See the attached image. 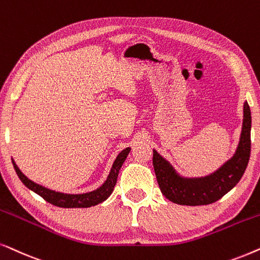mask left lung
Here are the masks:
<instances>
[{
	"mask_svg": "<svg viewBox=\"0 0 260 260\" xmlns=\"http://www.w3.org/2000/svg\"><path fill=\"white\" fill-rule=\"evenodd\" d=\"M251 110L244 103V119L237 151L230 160L205 177H184L157 151L153 168L160 191L171 202L182 206H205L216 202L243 177L251 154Z\"/></svg>",
	"mask_w": 260,
	"mask_h": 260,
	"instance_id": "8db88e82",
	"label": "left lung"
}]
</instances>
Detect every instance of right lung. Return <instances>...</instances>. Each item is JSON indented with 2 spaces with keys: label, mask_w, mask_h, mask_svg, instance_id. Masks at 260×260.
I'll use <instances>...</instances> for the list:
<instances>
[{
  "label": "right lung",
  "mask_w": 260,
  "mask_h": 260,
  "mask_svg": "<svg viewBox=\"0 0 260 260\" xmlns=\"http://www.w3.org/2000/svg\"><path fill=\"white\" fill-rule=\"evenodd\" d=\"M129 151L131 147H127L117 154L116 159L113 162L112 169H110L108 177H107L105 183H103L100 188L84 193H65L45 188V186L38 184V183L33 182L32 179L26 177V176L21 172V170L17 168L16 162L14 161L13 159L12 161L14 169H15L16 174L19 176L20 181H21L29 190H32V191L38 193V195L43 197L45 201L50 202L51 205L60 207V208H89V207L96 206L99 205V203L103 202V201H106L110 196V193L113 192L114 186H115L117 181V175H119L121 166H122L123 161L126 160Z\"/></svg>",
  "instance_id": "obj_1"
}]
</instances>
